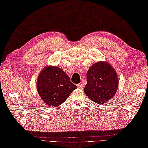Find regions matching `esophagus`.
<instances>
[{"label":"esophagus","instance_id":"obj_1","mask_svg":"<svg viewBox=\"0 0 148 148\" xmlns=\"http://www.w3.org/2000/svg\"><path fill=\"white\" fill-rule=\"evenodd\" d=\"M77 86H78V88H80V89H83V84H81V83H79V84H77Z\"/></svg>","mask_w":148,"mask_h":148}]
</instances>
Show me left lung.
<instances>
[{
    "label": "left lung",
    "instance_id": "obj_1",
    "mask_svg": "<svg viewBox=\"0 0 148 148\" xmlns=\"http://www.w3.org/2000/svg\"><path fill=\"white\" fill-rule=\"evenodd\" d=\"M87 83L84 91L90 100L104 104L113 97L118 87V77L108 62H97L86 73Z\"/></svg>",
    "mask_w": 148,
    "mask_h": 148
}]
</instances>
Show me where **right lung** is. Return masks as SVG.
<instances>
[{"label":"right lung","instance_id":"right-lung-1","mask_svg":"<svg viewBox=\"0 0 148 148\" xmlns=\"http://www.w3.org/2000/svg\"><path fill=\"white\" fill-rule=\"evenodd\" d=\"M37 87L40 98L50 106L61 105L77 88L69 77L57 67H45L38 77Z\"/></svg>","mask_w":148,"mask_h":148}]
</instances>
